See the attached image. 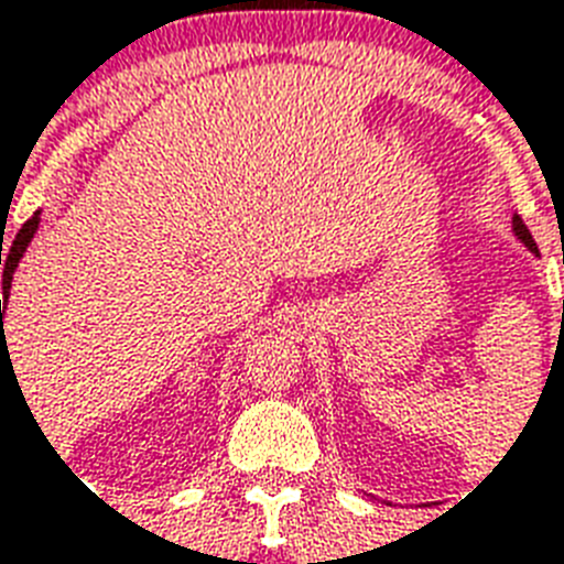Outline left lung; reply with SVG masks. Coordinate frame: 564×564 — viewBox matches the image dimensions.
<instances>
[{
	"label": "left lung",
	"instance_id": "8db88e82",
	"mask_svg": "<svg viewBox=\"0 0 564 564\" xmlns=\"http://www.w3.org/2000/svg\"><path fill=\"white\" fill-rule=\"evenodd\" d=\"M512 230H516V237L521 239V242H524V246L530 248L533 254H539V246H535L533 234L527 230V225H524V219H521V216H512Z\"/></svg>",
	"mask_w": 564,
	"mask_h": 564
}]
</instances>
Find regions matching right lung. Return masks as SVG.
I'll return each instance as SVG.
<instances>
[{
  "label": "right lung",
  "mask_w": 564,
  "mask_h": 564,
  "mask_svg": "<svg viewBox=\"0 0 564 564\" xmlns=\"http://www.w3.org/2000/svg\"><path fill=\"white\" fill-rule=\"evenodd\" d=\"M37 221H40V213H34L25 225L20 228V234L13 237L11 248L4 251L2 254V248H0V265H2V299H0V322H2V313L4 307H8V292H11V281H13V269H17V263H20V257L25 254V248H29L31 237H34V230H37ZM4 327V322H2ZM4 336H2V343H0V351L4 354L8 348H4Z\"/></svg>",
  "instance_id": "right-lung-1"
}]
</instances>
